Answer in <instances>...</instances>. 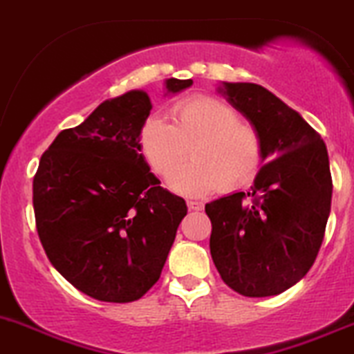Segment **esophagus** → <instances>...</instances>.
Listing matches in <instances>:
<instances>
[{
	"mask_svg": "<svg viewBox=\"0 0 354 354\" xmlns=\"http://www.w3.org/2000/svg\"><path fill=\"white\" fill-rule=\"evenodd\" d=\"M187 205L190 211H202V209H204V204H202L201 201H188Z\"/></svg>",
	"mask_w": 354,
	"mask_h": 354,
	"instance_id": "1",
	"label": "esophagus"
}]
</instances>
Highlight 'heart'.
Listing matches in <instances>:
<instances>
[{"instance_id": "heart-1", "label": "heart", "mask_w": 354, "mask_h": 354, "mask_svg": "<svg viewBox=\"0 0 354 354\" xmlns=\"http://www.w3.org/2000/svg\"><path fill=\"white\" fill-rule=\"evenodd\" d=\"M138 150L150 169L166 178L190 150L192 162L169 176L176 194L201 197L219 188L233 192L256 178L264 157L261 133L240 112L214 97H190L171 109V124L149 118L138 135Z\"/></svg>"}]
</instances>
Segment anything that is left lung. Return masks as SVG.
<instances>
[{
    "label": "left lung",
    "instance_id": "8db88e82",
    "mask_svg": "<svg viewBox=\"0 0 354 354\" xmlns=\"http://www.w3.org/2000/svg\"><path fill=\"white\" fill-rule=\"evenodd\" d=\"M230 104L261 133L264 160L250 192L205 204L209 247L223 282L245 297L282 294L318 256L330 214L332 176L324 140L272 91L225 82Z\"/></svg>",
    "mask_w": 354,
    "mask_h": 354
}]
</instances>
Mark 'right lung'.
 <instances>
[{"instance_id":"right-lung-1","label":"right lung","mask_w":354,"mask_h":354,"mask_svg":"<svg viewBox=\"0 0 354 354\" xmlns=\"http://www.w3.org/2000/svg\"><path fill=\"white\" fill-rule=\"evenodd\" d=\"M192 79H167L169 93ZM145 91L104 102L58 133L32 181L36 228L67 282L105 303H131L159 280L187 204L159 187L138 150L150 114Z\"/></svg>"}]
</instances>
